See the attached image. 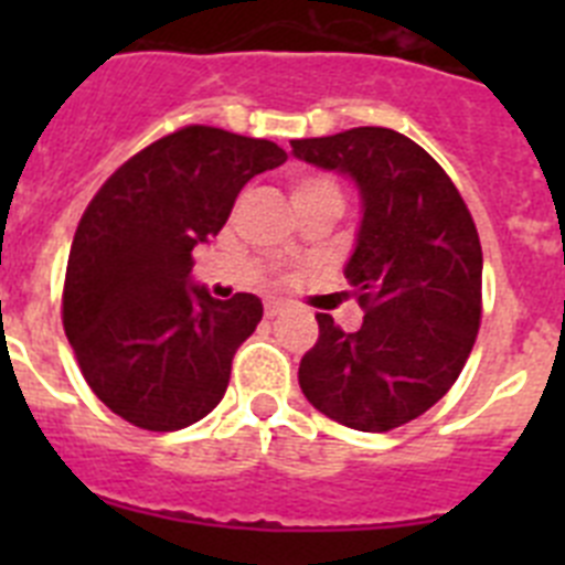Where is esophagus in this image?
Instances as JSON below:
<instances>
[{
    "label": "esophagus",
    "mask_w": 565,
    "mask_h": 565,
    "mask_svg": "<svg viewBox=\"0 0 565 565\" xmlns=\"http://www.w3.org/2000/svg\"><path fill=\"white\" fill-rule=\"evenodd\" d=\"M263 311H266L268 319H274L279 311H282V302H279V299H266V306H263Z\"/></svg>",
    "instance_id": "obj_1"
}]
</instances>
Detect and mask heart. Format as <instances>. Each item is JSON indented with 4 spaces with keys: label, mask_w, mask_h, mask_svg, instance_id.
Masks as SVG:
<instances>
[{
    "label": "heart",
    "mask_w": 565,
    "mask_h": 565,
    "mask_svg": "<svg viewBox=\"0 0 565 565\" xmlns=\"http://www.w3.org/2000/svg\"><path fill=\"white\" fill-rule=\"evenodd\" d=\"M288 192H291L294 206L299 209H311L319 206V203H337L342 206V189L333 181L331 174L322 172H297L291 174L288 181Z\"/></svg>",
    "instance_id": "heart-1"
}]
</instances>
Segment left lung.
I'll use <instances>...</instances> for the list:
<instances>
[{
  "mask_svg": "<svg viewBox=\"0 0 565 565\" xmlns=\"http://www.w3.org/2000/svg\"><path fill=\"white\" fill-rule=\"evenodd\" d=\"M299 161L348 174L362 223L344 279L364 308L344 333L317 313L299 387L319 413L387 433L427 413L463 371L481 326L483 254L456 183L396 129L353 127L291 141Z\"/></svg>",
  "mask_w": 565,
  "mask_h": 565,
  "instance_id": "left-lung-1",
  "label": "left lung"
}]
</instances>
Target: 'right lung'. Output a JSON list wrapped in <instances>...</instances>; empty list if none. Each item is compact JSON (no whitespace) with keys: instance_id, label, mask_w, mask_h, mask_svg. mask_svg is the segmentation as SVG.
<instances>
[{"instance_id":"right-lung-1","label":"right lung","mask_w":565,"mask_h":565,"mask_svg":"<svg viewBox=\"0 0 565 565\" xmlns=\"http://www.w3.org/2000/svg\"><path fill=\"white\" fill-rule=\"evenodd\" d=\"M286 158L274 141L194 124L132 154L89 201L70 246L62 322L115 416L169 433L221 404L263 302L192 286V248L226 226L254 174Z\"/></svg>"}]
</instances>
